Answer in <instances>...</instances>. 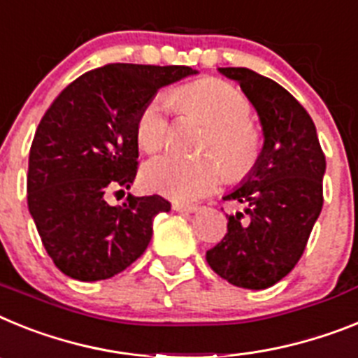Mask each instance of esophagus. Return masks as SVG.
<instances>
[{"label":"esophagus","mask_w":358,"mask_h":358,"mask_svg":"<svg viewBox=\"0 0 358 358\" xmlns=\"http://www.w3.org/2000/svg\"><path fill=\"white\" fill-rule=\"evenodd\" d=\"M173 209L178 210V213H196L200 207L192 203H180V201H175V203H173Z\"/></svg>","instance_id":"1"}]
</instances>
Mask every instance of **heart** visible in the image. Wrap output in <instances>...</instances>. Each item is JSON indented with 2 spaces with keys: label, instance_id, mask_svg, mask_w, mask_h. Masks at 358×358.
I'll return each mask as SVG.
<instances>
[{
  "label": "heart",
  "instance_id": "heart-1",
  "mask_svg": "<svg viewBox=\"0 0 358 358\" xmlns=\"http://www.w3.org/2000/svg\"><path fill=\"white\" fill-rule=\"evenodd\" d=\"M175 102L185 115L203 120L209 129L201 141L203 157L166 153L149 160L142 171L148 189L175 200L191 201L210 194L223 176L239 180L259 160L261 138L250 122L252 104L243 92L222 79H201L176 90ZM173 120L164 95L149 99L136 115V142L145 153H155L169 142Z\"/></svg>",
  "mask_w": 358,
  "mask_h": 358
}]
</instances>
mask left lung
Masks as SVG:
<instances>
[{
	"instance_id": "obj_1",
	"label": "left lung",
	"mask_w": 358,
	"mask_h": 358,
	"mask_svg": "<svg viewBox=\"0 0 358 358\" xmlns=\"http://www.w3.org/2000/svg\"><path fill=\"white\" fill-rule=\"evenodd\" d=\"M238 80L259 115L265 144L243 185L227 194L245 207L229 217L225 238L207 250L210 268L239 288L281 281L303 256L322 209L326 158L315 124L275 80L248 68H220Z\"/></svg>"
}]
</instances>
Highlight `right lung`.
<instances>
[{
	"label": "right lung",
	"instance_id": "1",
	"mask_svg": "<svg viewBox=\"0 0 358 358\" xmlns=\"http://www.w3.org/2000/svg\"><path fill=\"white\" fill-rule=\"evenodd\" d=\"M196 73L189 66L104 64L77 77L50 104L34 135L27 200L46 252L68 278L101 281L145 252L158 194L110 205L138 166L136 115L155 93ZM120 192V191H119Z\"/></svg>",
	"mask_w": 358,
	"mask_h": 358
}]
</instances>
